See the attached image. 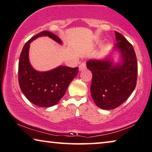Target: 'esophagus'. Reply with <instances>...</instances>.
I'll use <instances>...</instances> for the list:
<instances>
[{"label":"esophagus","instance_id":"obj_1","mask_svg":"<svg viewBox=\"0 0 152 152\" xmlns=\"http://www.w3.org/2000/svg\"><path fill=\"white\" fill-rule=\"evenodd\" d=\"M86 64L85 62L81 63V64L79 66V70H80V71H83V70L86 69Z\"/></svg>","mask_w":152,"mask_h":152}]
</instances>
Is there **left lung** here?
<instances>
[{
    "mask_svg": "<svg viewBox=\"0 0 152 152\" xmlns=\"http://www.w3.org/2000/svg\"><path fill=\"white\" fill-rule=\"evenodd\" d=\"M117 42L114 49L120 53L121 61L114 64L110 57L89 60L87 68L92 72L91 96L100 108L113 110L126 101L134 90L138 74L137 60L132 45L115 31Z\"/></svg>",
    "mask_w": 152,
    "mask_h": 152,
    "instance_id": "left-lung-1",
    "label": "left lung"
}]
</instances>
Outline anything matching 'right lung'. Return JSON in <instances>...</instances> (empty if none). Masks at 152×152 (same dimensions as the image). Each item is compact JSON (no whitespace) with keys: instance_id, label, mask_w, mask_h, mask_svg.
Segmentation results:
<instances>
[{"instance_id":"1","label":"right lung","mask_w":152,"mask_h":152,"mask_svg":"<svg viewBox=\"0 0 152 152\" xmlns=\"http://www.w3.org/2000/svg\"><path fill=\"white\" fill-rule=\"evenodd\" d=\"M41 36H48L61 45L56 35L44 31L32 37L24 46L18 63L20 88L27 99L39 107H49L56 105L78 73V67L60 66L49 71L39 72L31 65L28 59L30 43Z\"/></svg>"}]
</instances>
